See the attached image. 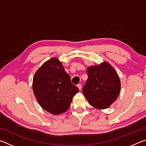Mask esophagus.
<instances>
[{
  "label": "esophagus",
  "instance_id": "obj_1",
  "mask_svg": "<svg viewBox=\"0 0 146 146\" xmlns=\"http://www.w3.org/2000/svg\"><path fill=\"white\" fill-rule=\"evenodd\" d=\"M77 87L79 89V90H80L81 88H82V86H81L80 84H77Z\"/></svg>",
  "mask_w": 146,
  "mask_h": 146
}]
</instances>
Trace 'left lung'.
Returning a JSON list of instances; mask_svg holds the SVG:
<instances>
[{
	"label": "left lung",
	"mask_w": 146,
	"mask_h": 146,
	"mask_svg": "<svg viewBox=\"0 0 146 146\" xmlns=\"http://www.w3.org/2000/svg\"><path fill=\"white\" fill-rule=\"evenodd\" d=\"M88 78L82 92L90 104L97 109H106L117 99L120 91V81L117 72L104 62L87 69Z\"/></svg>",
	"instance_id": "obj_1"
}]
</instances>
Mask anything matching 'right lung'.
Returning <instances> with one entry per match:
<instances>
[{
  "label": "right lung",
  "mask_w": 146,
  "mask_h": 146,
  "mask_svg": "<svg viewBox=\"0 0 146 146\" xmlns=\"http://www.w3.org/2000/svg\"><path fill=\"white\" fill-rule=\"evenodd\" d=\"M34 95L44 110L59 115L70 108L78 88L71 83L70 75L56 58L44 62L36 71L33 80Z\"/></svg>",
  "instance_id": "1"
}]
</instances>
